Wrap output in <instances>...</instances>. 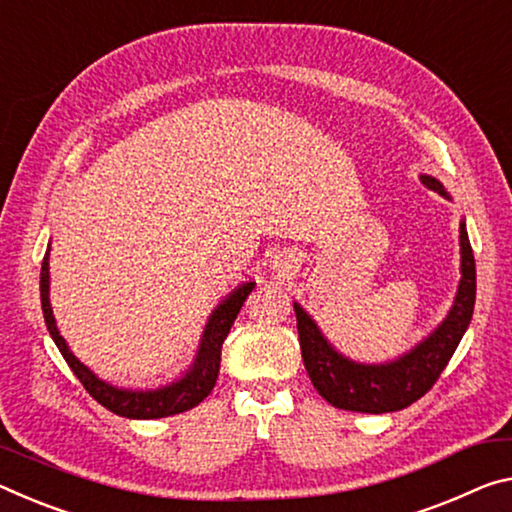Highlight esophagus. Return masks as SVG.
I'll return each instance as SVG.
<instances>
[{"instance_id":"1","label":"esophagus","mask_w":512,"mask_h":512,"mask_svg":"<svg viewBox=\"0 0 512 512\" xmlns=\"http://www.w3.org/2000/svg\"><path fill=\"white\" fill-rule=\"evenodd\" d=\"M294 262L296 259H291V255H280V257H275L273 266L278 269V273H289L291 269H294Z\"/></svg>"}]
</instances>
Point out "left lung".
<instances>
[{
    "label": "left lung",
    "instance_id": "1",
    "mask_svg": "<svg viewBox=\"0 0 512 512\" xmlns=\"http://www.w3.org/2000/svg\"><path fill=\"white\" fill-rule=\"evenodd\" d=\"M419 180L428 189L449 198L440 180L431 175H421ZM474 300L476 264L465 221H460V282L451 310L431 335L396 360L367 364L346 358L328 342L312 316L294 303L300 353H303L307 376L312 378L316 392L339 410L383 415V412L408 408L435 385L451 355L456 353L472 321Z\"/></svg>",
    "mask_w": 512,
    "mask_h": 512
}]
</instances>
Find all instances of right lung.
<instances>
[{"mask_svg": "<svg viewBox=\"0 0 512 512\" xmlns=\"http://www.w3.org/2000/svg\"><path fill=\"white\" fill-rule=\"evenodd\" d=\"M253 289L255 282H243V285L230 291L214 307V312L207 319L205 330H202L196 358H193L191 367L180 378H175L173 383L161 385L157 389H125L97 378L84 362L75 358V353L70 351L66 339L61 337L59 328H56V319L50 305V248H47L43 269H40V303H43L47 330H50L56 348L61 351L63 360L68 362L72 373L79 378V383L86 387V392L97 403L111 410L113 415L127 419H161L180 415V412L196 408L200 401L207 399L216 385L218 369H221V348L227 332H230L234 319L241 312V305L246 303V298Z\"/></svg>", "mask_w": 512, "mask_h": 512, "instance_id": "add662e5", "label": "right lung"}]
</instances>
